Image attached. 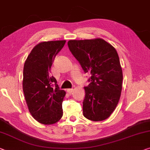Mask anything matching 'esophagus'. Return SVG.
<instances>
[{
  "instance_id": "34e87169",
  "label": "esophagus",
  "mask_w": 150,
  "mask_h": 150,
  "mask_svg": "<svg viewBox=\"0 0 150 150\" xmlns=\"http://www.w3.org/2000/svg\"><path fill=\"white\" fill-rule=\"evenodd\" d=\"M67 92H68V94H72V92H73V89L72 88H70V89H68L67 90Z\"/></svg>"
}]
</instances>
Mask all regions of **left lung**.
Returning <instances> with one entry per match:
<instances>
[{
    "mask_svg": "<svg viewBox=\"0 0 150 150\" xmlns=\"http://www.w3.org/2000/svg\"><path fill=\"white\" fill-rule=\"evenodd\" d=\"M68 45L91 76L84 87L83 115L93 121L105 120L115 110L122 91L123 71L116 50L101 38L70 40Z\"/></svg>",
    "mask_w": 150,
    "mask_h": 150,
    "instance_id": "8db88e82",
    "label": "left lung"
}]
</instances>
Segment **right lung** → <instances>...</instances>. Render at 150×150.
Here are the masks:
<instances>
[{"label":"right lung","mask_w":150,"mask_h":150,"mask_svg":"<svg viewBox=\"0 0 150 150\" xmlns=\"http://www.w3.org/2000/svg\"><path fill=\"white\" fill-rule=\"evenodd\" d=\"M65 40L43 41L36 45L25 60L23 90L32 117L39 123L52 125L63 115L62 102L66 95L56 79L50 75L52 62L65 44Z\"/></svg>","instance_id":"add662e5"}]
</instances>
